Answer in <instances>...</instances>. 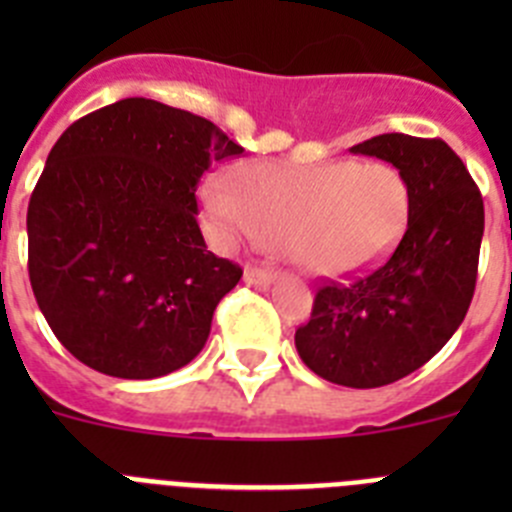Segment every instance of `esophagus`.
<instances>
[{"label":"esophagus","mask_w":512,"mask_h":512,"mask_svg":"<svg viewBox=\"0 0 512 512\" xmlns=\"http://www.w3.org/2000/svg\"><path fill=\"white\" fill-rule=\"evenodd\" d=\"M274 279H277V271L274 269H261V266H251V264L243 269V282L253 284V287H269Z\"/></svg>","instance_id":"obj_1"}]
</instances>
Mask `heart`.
<instances>
[{
	"mask_svg": "<svg viewBox=\"0 0 512 512\" xmlns=\"http://www.w3.org/2000/svg\"><path fill=\"white\" fill-rule=\"evenodd\" d=\"M200 202L217 243L269 238L307 274L333 279L382 264L410 215L408 184L382 161H251L233 171V182L210 179Z\"/></svg>",
	"mask_w": 512,
	"mask_h": 512,
	"instance_id": "obj_1",
	"label": "heart"
}]
</instances>
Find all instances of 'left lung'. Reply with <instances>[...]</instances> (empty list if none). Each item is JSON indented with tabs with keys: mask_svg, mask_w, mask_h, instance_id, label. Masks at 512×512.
I'll use <instances>...</instances> for the list:
<instances>
[{
	"mask_svg": "<svg viewBox=\"0 0 512 512\" xmlns=\"http://www.w3.org/2000/svg\"><path fill=\"white\" fill-rule=\"evenodd\" d=\"M351 153L400 171L408 230L369 277L318 289L295 346L318 377L372 390L431 361L461 325L477 284L485 205L467 166L438 138L384 133Z\"/></svg>",
	"mask_w": 512,
	"mask_h": 512,
	"instance_id": "obj_1",
	"label": "left lung"
}]
</instances>
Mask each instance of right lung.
<instances>
[{
  "label": "right lung",
  "mask_w": 512,
  "mask_h": 512,
  "mask_svg": "<svg viewBox=\"0 0 512 512\" xmlns=\"http://www.w3.org/2000/svg\"><path fill=\"white\" fill-rule=\"evenodd\" d=\"M238 153L210 120L146 97L107 104L56 140L27 207V269L81 364L156 379L205 348L243 271L207 251L194 189Z\"/></svg>",
  "instance_id": "right-lung-1"
}]
</instances>
